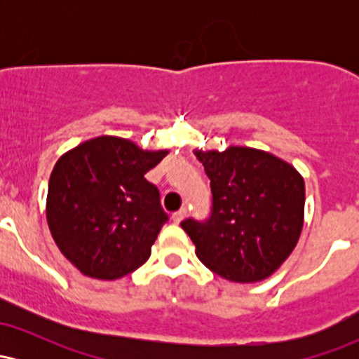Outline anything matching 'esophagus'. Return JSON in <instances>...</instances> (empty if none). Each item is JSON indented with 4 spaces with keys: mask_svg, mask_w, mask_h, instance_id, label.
<instances>
[{
    "mask_svg": "<svg viewBox=\"0 0 359 359\" xmlns=\"http://www.w3.org/2000/svg\"><path fill=\"white\" fill-rule=\"evenodd\" d=\"M185 216H187V209L182 208V209H179V211H177V212L172 214V221H174V222H180V221L184 219Z\"/></svg>",
    "mask_w": 359,
    "mask_h": 359,
    "instance_id": "34e87169",
    "label": "esophagus"
}]
</instances>
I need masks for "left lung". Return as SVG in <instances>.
<instances>
[{"label": "left lung", "mask_w": 359, "mask_h": 359, "mask_svg": "<svg viewBox=\"0 0 359 359\" xmlns=\"http://www.w3.org/2000/svg\"><path fill=\"white\" fill-rule=\"evenodd\" d=\"M196 155L211 180V214L180 226L196 245L197 258L233 282L270 277L302 231L304 179L287 162L255 148Z\"/></svg>", "instance_id": "obj_1"}]
</instances>
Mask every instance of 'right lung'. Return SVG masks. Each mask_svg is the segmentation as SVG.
<instances>
[{
  "mask_svg": "<svg viewBox=\"0 0 359 359\" xmlns=\"http://www.w3.org/2000/svg\"><path fill=\"white\" fill-rule=\"evenodd\" d=\"M167 151L116 137L81 143L57 160L47 222L64 257L93 278H121L142 266L168 214L145 174Z\"/></svg>",
  "mask_w": 359,
  "mask_h": 359,
  "instance_id": "obj_1",
  "label": "right lung"
}]
</instances>
